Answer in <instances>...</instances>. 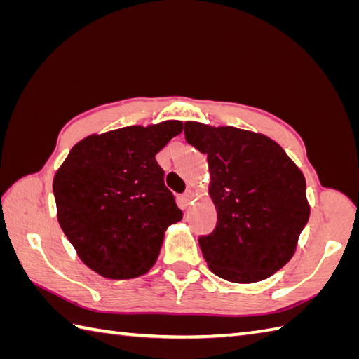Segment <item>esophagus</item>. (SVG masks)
<instances>
[{"mask_svg":"<svg viewBox=\"0 0 359 359\" xmlns=\"http://www.w3.org/2000/svg\"><path fill=\"white\" fill-rule=\"evenodd\" d=\"M193 199H194V191H193V189H187V191L182 194V201H184L185 205L191 203Z\"/></svg>","mask_w":359,"mask_h":359,"instance_id":"1","label":"esophagus"}]
</instances>
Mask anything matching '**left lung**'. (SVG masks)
<instances>
[{"label": "left lung", "instance_id": "8db88e82", "mask_svg": "<svg viewBox=\"0 0 359 359\" xmlns=\"http://www.w3.org/2000/svg\"><path fill=\"white\" fill-rule=\"evenodd\" d=\"M185 139L208 156L217 225L199 245L210 270L239 284L271 276L292 259L309 222L304 174L262 134L187 121Z\"/></svg>", "mask_w": 359, "mask_h": 359}]
</instances>
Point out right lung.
Returning <instances> with one entry per match:
<instances>
[{"instance_id":"add662e5","label":"right lung","mask_w":359,"mask_h":359,"mask_svg":"<svg viewBox=\"0 0 359 359\" xmlns=\"http://www.w3.org/2000/svg\"><path fill=\"white\" fill-rule=\"evenodd\" d=\"M182 129V121L168 120L89 135L60 166L58 222L90 270L133 279L156 264L166 228L184 216L156 154Z\"/></svg>"}]
</instances>
